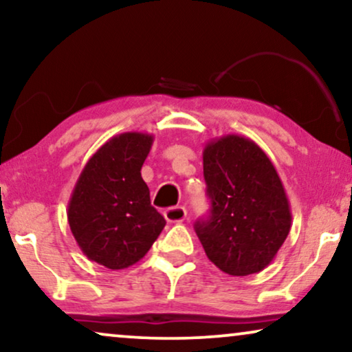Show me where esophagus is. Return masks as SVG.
<instances>
[{
	"label": "esophagus",
	"mask_w": 352,
	"mask_h": 352,
	"mask_svg": "<svg viewBox=\"0 0 352 352\" xmlns=\"http://www.w3.org/2000/svg\"><path fill=\"white\" fill-rule=\"evenodd\" d=\"M187 211L184 206H171V208L165 210V218L168 223H182L186 219Z\"/></svg>",
	"instance_id": "obj_1"
}]
</instances>
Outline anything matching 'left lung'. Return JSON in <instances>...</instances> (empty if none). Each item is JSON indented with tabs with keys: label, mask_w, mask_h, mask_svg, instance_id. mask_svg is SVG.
Returning a JSON list of instances; mask_svg holds the SVG:
<instances>
[{
	"label": "left lung",
	"mask_w": 352,
	"mask_h": 352,
	"mask_svg": "<svg viewBox=\"0 0 352 352\" xmlns=\"http://www.w3.org/2000/svg\"><path fill=\"white\" fill-rule=\"evenodd\" d=\"M210 216L197 221L206 256L229 276H250L272 263L292 228L285 189L272 162L252 139L228 134L204 148Z\"/></svg>",
	"instance_id": "obj_1"
}]
</instances>
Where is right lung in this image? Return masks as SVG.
Wrapping results in <instances>:
<instances>
[{
  "label": "right lung",
  "mask_w": 352,
  "mask_h": 352,
  "mask_svg": "<svg viewBox=\"0 0 352 352\" xmlns=\"http://www.w3.org/2000/svg\"><path fill=\"white\" fill-rule=\"evenodd\" d=\"M152 134L113 136L89 158L72 192L67 219L89 261L112 271L146 256L166 221L141 176Z\"/></svg>",
  "instance_id": "right-lung-1"
}]
</instances>
